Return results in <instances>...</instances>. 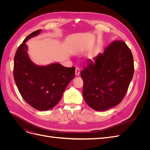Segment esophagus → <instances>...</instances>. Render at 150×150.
Instances as JSON below:
<instances>
[{"label": "esophagus", "instance_id": "34e87169", "mask_svg": "<svg viewBox=\"0 0 150 150\" xmlns=\"http://www.w3.org/2000/svg\"><path fill=\"white\" fill-rule=\"evenodd\" d=\"M79 74H80V69L79 67H76V71H75V74L76 76H79Z\"/></svg>", "mask_w": 150, "mask_h": 150}]
</instances>
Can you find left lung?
Returning <instances> with one entry per match:
<instances>
[{
    "label": "left lung",
    "mask_w": 150,
    "mask_h": 150,
    "mask_svg": "<svg viewBox=\"0 0 150 150\" xmlns=\"http://www.w3.org/2000/svg\"><path fill=\"white\" fill-rule=\"evenodd\" d=\"M134 74L133 57L122 41H115L103 53L89 59L81 72L83 96L93 110L103 111L122 100Z\"/></svg>",
    "instance_id": "obj_1"
}]
</instances>
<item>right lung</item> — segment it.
<instances>
[{
	"mask_svg": "<svg viewBox=\"0 0 150 150\" xmlns=\"http://www.w3.org/2000/svg\"><path fill=\"white\" fill-rule=\"evenodd\" d=\"M41 30L29 34L18 47L13 62V78L27 103L38 110L47 111L60 101L67 85L74 78L75 67H66L58 62L39 66L30 60L25 42Z\"/></svg>",
	"mask_w": 150,
	"mask_h": 150,
	"instance_id": "add662e5",
	"label": "right lung"
}]
</instances>
